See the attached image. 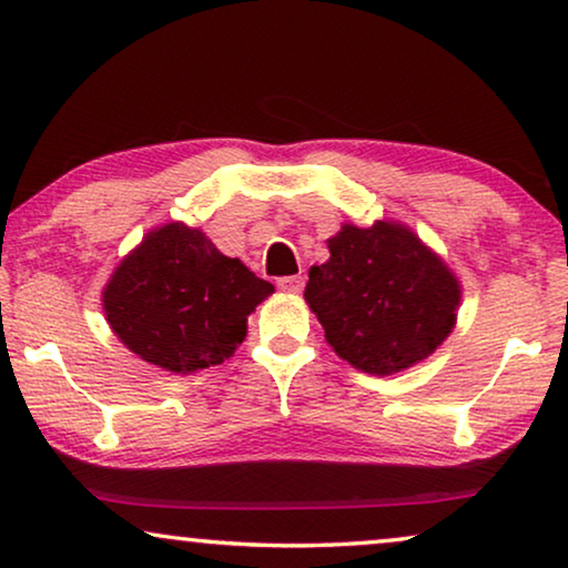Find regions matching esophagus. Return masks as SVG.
I'll return each mask as SVG.
<instances>
[{
    "instance_id": "esophagus-1",
    "label": "esophagus",
    "mask_w": 568,
    "mask_h": 568,
    "mask_svg": "<svg viewBox=\"0 0 568 568\" xmlns=\"http://www.w3.org/2000/svg\"><path fill=\"white\" fill-rule=\"evenodd\" d=\"M302 286H305V276H284L278 278V290L286 294H300Z\"/></svg>"
}]
</instances>
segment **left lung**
Wrapping results in <instances>:
<instances>
[{"label": "left lung", "instance_id": "1", "mask_svg": "<svg viewBox=\"0 0 568 568\" xmlns=\"http://www.w3.org/2000/svg\"><path fill=\"white\" fill-rule=\"evenodd\" d=\"M331 258L310 268L305 302L333 352L387 377L437 352L455 328L463 286L408 224L346 222L328 237Z\"/></svg>", "mask_w": 568, "mask_h": 568}]
</instances>
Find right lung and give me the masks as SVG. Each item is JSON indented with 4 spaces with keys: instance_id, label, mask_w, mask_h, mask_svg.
<instances>
[{
    "instance_id": "right-lung-1",
    "label": "right lung",
    "mask_w": 568,
    "mask_h": 568,
    "mask_svg": "<svg viewBox=\"0 0 568 568\" xmlns=\"http://www.w3.org/2000/svg\"><path fill=\"white\" fill-rule=\"evenodd\" d=\"M274 294L206 232L168 222L123 255L103 290L111 331L139 359L191 375L235 354L247 315Z\"/></svg>"
}]
</instances>
